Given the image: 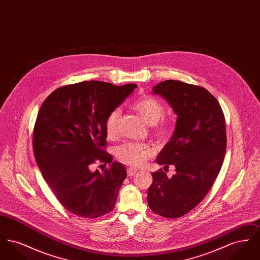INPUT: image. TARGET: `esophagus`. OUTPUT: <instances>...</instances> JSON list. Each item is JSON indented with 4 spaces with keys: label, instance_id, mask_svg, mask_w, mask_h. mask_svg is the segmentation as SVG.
I'll return each mask as SVG.
<instances>
[{
    "label": "esophagus",
    "instance_id": "esophagus-1",
    "mask_svg": "<svg viewBox=\"0 0 260 260\" xmlns=\"http://www.w3.org/2000/svg\"><path fill=\"white\" fill-rule=\"evenodd\" d=\"M126 172H127V175L128 176H134V175H136V173H137V170L134 169V168H128Z\"/></svg>",
    "mask_w": 260,
    "mask_h": 260
}]
</instances>
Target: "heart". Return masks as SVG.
<instances>
[{
  "label": "heart",
  "mask_w": 260,
  "mask_h": 260,
  "mask_svg": "<svg viewBox=\"0 0 260 260\" xmlns=\"http://www.w3.org/2000/svg\"><path fill=\"white\" fill-rule=\"evenodd\" d=\"M132 107L140 115L145 123L154 124V135L159 139L167 137L169 134V126L165 122L160 121L165 114V108L161 102L153 98L145 96L136 100ZM119 118V110H114L107 117L105 123V133L110 139L118 136ZM154 154L155 149L148 143L143 142H125L116 150L117 158L132 167L143 166Z\"/></svg>",
  "instance_id": "1"
}]
</instances>
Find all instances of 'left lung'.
Returning <instances> with one entry per match:
<instances>
[{
	"mask_svg": "<svg viewBox=\"0 0 260 260\" xmlns=\"http://www.w3.org/2000/svg\"><path fill=\"white\" fill-rule=\"evenodd\" d=\"M177 115L171 140L157 158L173 164L177 173L168 178L162 170L152 173L149 208L166 218L181 217L197 207L216 179L226 150V126L222 109L210 91L180 81L167 80L153 87Z\"/></svg>",
	"mask_w": 260,
	"mask_h": 260,
	"instance_id": "obj_1",
	"label": "left lung"
}]
</instances>
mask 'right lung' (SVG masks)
Segmentation results:
<instances>
[{
	"label": "right lung",
	"instance_id": "obj_1",
	"mask_svg": "<svg viewBox=\"0 0 260 260\" xmlns=\"http://www.w3.org/2000/svg\"><path fill=\"white\" fill-rule=\"evenodd\" d=\"M136 87L99 81L68 85L51 92L39 110L33 132L38 167L59 203L80 217L96 218L115 207L126 172L104 150L105 123ZM96 160L110 169L91 172Z\"/></svg>",
	"mask_w": 260,
	"mask_h": 260
}]
</instances>
